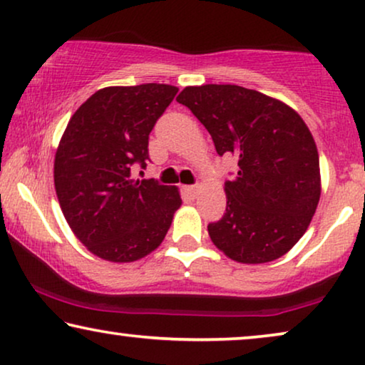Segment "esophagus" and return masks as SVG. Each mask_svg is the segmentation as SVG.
Segmentation results:
<instances>
[{
    "mask_svg": "<svg viewBox=\"0 0 365 365\" xmlns=\"http://www.w3.org/2000/svg\"><path fill=\"white\" fill-rule=\"evenodd\" d=\"M197 189H199V186H196V184H192V186H184V191H186L189 196H196L197 194Z\"/></svg>",
    "mask_w": 365,
    "mask_h": 365,
    "instance_id": "obj_1",
    "label": "esophagus"
}]
</instances>
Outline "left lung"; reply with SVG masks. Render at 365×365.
Segmentation results:
<instances>
[{"mask_svg": "<svg viewBox=\"0 0 365 365\" xmlns=\"http://www.w3.org/2000/svg\"><path fill=\"white\" fill-rule=\"evenodd\" d=\"M178 103L239 171L226 181V212L207 226L219 251L241 264L276 261L307 231L321 197L316 143L286 103L236 84L184 88Z\"/></svg>", "mask_w": 365, "mask_h": 365, "instance_id": "1", "label": "left lung"}]
</instances>
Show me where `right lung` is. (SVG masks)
<instances>
[{
	"mask_svg": "<svg viewBox=\"0 0 365 365\" xmlns=\"http://www.w3.org/2000/svg\"><path fill=\"white\" fill-rule=\"evenodd\" d=\"M179 89L103 88L76 109L54 156V189L66 221L94 256L133 262L153 252L181 206L176 186L133 179L146 168L149 133Z\"/></svg>",
	"mask_w": 365,
	"mask_h": 365,
	"instance_id": "right-lung-1",
	"label": "right lung"
}]
</instances>
